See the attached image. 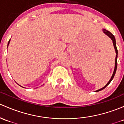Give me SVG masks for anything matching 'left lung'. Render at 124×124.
<instances>
[{"mask_svg": "<svg viewBox=\"0 0 124 124\" xmlns=\"http://www.w3.org/2000/svg\"><path fill=\"white\" fill-rule=\"evenodd\" d=\"M103 31L104 33L106 34L107 36H108L109 37H110V38L111 39V40H112L113 44H114V48H115V50L116 54V58H115V64L114 71V73H113V74H112V76L111 77V78L110 79V80L109 81V82H108V83H107V84L105 86V87H103V88H100V89H99V90H97L96 91V92H99V91L101 90L104 89V88H106L107 86H108L109 84H110V82H111V81L112 80L113 78H114V76H115V74L116 71V69H117V58H118V49H117L116 45V40H115V36L112 34L111 33V32H109V31L103 29Z\"/></svg>", "mask_w": 124, "mask_h": 124, "instance_id": "8db88e82", "label": "left lung"}]
</instances>
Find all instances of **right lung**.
<instances>
[{
	"label": "right lung",
	"mask_w": 124,
	"mask_h": 124,
	"mask_svg": "<svg viewBox=\"0 0 124 124\" xmlns=\"http://www.w3.org/2000/svg\"><path fill=\"white\" fill-rule=\"evenodd\" d=\"M10 40H9V41H8V45H9V42H10Z\"/></svg>",
	"instance_id": "1"
}]
</instances>
